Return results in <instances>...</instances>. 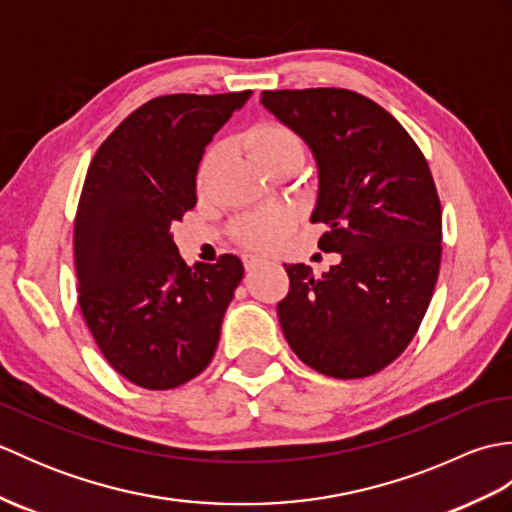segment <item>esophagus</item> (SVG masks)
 <instances>
[{
  "instance_id": "esophagus-1",
  "label": "esophagus",
  "mask_w": 512,
  "mask_h": 512,
  "mask_svg": "<svg viewBox=\"0 0 512 512\" xmlns=\"http://www.w3.org/2000/svg\"><path fill=\"white\" fill-rule=\"evenodd\" d=\"M262 262H266V259L262 255H253V253H246L244 255V266L246 270H253L255 266H259Z\"/></svg>"
}]
</instances>
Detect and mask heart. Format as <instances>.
<instances>
[{
  "instance_id": "b5f03b06",
  "label": "heart",
  "mask_w": 512,
  "mask_h": 512,
  "mask_svg": "<svg viewBox=\"0 0 512 512\" xmlns=\"http://www.w3.org/2000/svg\"><path fill=\"white\" fill-rule=\"evenodd\" d=\"M246 147L250 156L266 173L288 165V162H303V140L297 132L281 123H259L246 134ZM217 154L211 151L200 167V180L215 165ZM292 228V215L286 211H257L248 213L235 226V237L248 248L268 250L277 246Z\"/></svg>"
}]
</instances>
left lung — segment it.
<instances>
[{
	"label": "left lung",
	"instance_id": "8db88e82",
	"mask_svg": "<svg viewBox=\"0 0 512 512\" xmlns=\"http://www.w3.org/2000/svg\"><path fill=\"white\" fill-rule=\"evenodd\" d=\"M262 105L312 151L319 193L312 222L328 226L321 277L286 264L281 330L303 363L363 378L405 352L429 308L442 255V209L422 151L367 96L336 88L262 92Z\"/></svg>",
	"mask_w": 512,
	"mask_h": 512
}]
</instances>
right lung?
<instances>
[{"label": "right lung", "instance_id": "add662e5", "mask_svg": "<svg viewBox=\"0 0 512 512\" xmlns=\"http://www.w3.org/2000/svg\"><path fill=\"white\" fill-rule=\"evenodd\" d=\"M250 94L158 96L90 162L74 220L79 306L107 363L138 387L184 385L220 341L244 266L235 255L187 266L171 226L198 202L204 147Z\"/></svg>", "mask_w": 512, "mask_h": 512}]
</instances>
